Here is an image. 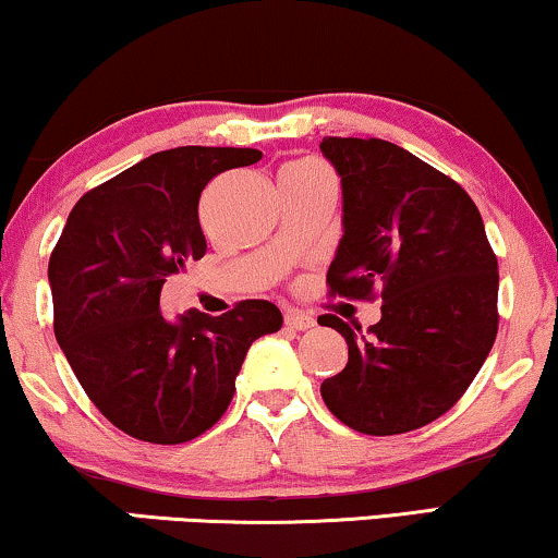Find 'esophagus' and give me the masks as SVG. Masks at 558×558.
Segmentation results:
<instances>
[{"label": "esophagus", "instance_id": "34e87169", "mask_svg": "<svg viewBox=\"0 0 558 558\" xmlns=\"http://www.w3.org/2000/svg\"><path fill=\"white\" fill-rule=\"evenodd\" d=\"M284 323L287 327H292V330H312L315 327V317L304 315V312H296V310H289L284 315Z\"/></svg>", "mask_w": 558, "mask_h": 558}]
</instances>
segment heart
<instances>
[{
	"label": "heart",
	"mask_w": 558,
	"mask_h": 558,
	"mask_svg": "<svg viewBox=\"0 0 558 558\" xmlns=\"http://www.w3.org/2000/svg\"><path fill=\"white\" fill-rule=\"evenodd\" d=\"M296 165H310V159H307V162H294V165H287V167H296Z\"/></svg>",
	"instance_id": "1"
}]
</instances>
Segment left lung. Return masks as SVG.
<instances>
[{"label":"left lung","mask_w":558,"mask_h":558,"mask_svg":"<svg viewBox=\"0 0 558 558\" xmlns=\"http://www.w3.org/2000/svg\"><path fill=\"white\" fill-rule=\"evenodd\" d=\"M340 174L342 239L332 294L371 300L368 335L335 315L319 325L348 342V365L319 393L350 429L386 437L434 422L468 391L498 335V258L472 197L403 147L325 136Z\"/></svg>","instance_id":"8db88e82"}]
</instances>
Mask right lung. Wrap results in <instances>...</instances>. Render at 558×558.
<instances>
[{
    "label": "right lung",
    "instance_id": "1",
    "mask_svg": "<svg viewBox=\"0 0 558 558\" xmlns=\"http://www.w3.org/2000/svg\"><path fill=\"white\" fill-rule=\"evenodd\" d=\"M258 159L239 147L157 151L83 195L65 220L48 266L56 340L88 399L136 439L180 445L210 429L251 342L284 323L266 300L220 317L159 312L167 277L205 254L203 187Z\"/></svg>",
    "mask_w": 558,
    "mask_h": 558
}]
</instances>
